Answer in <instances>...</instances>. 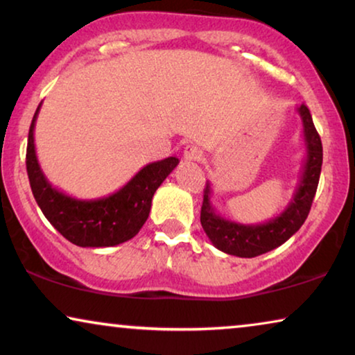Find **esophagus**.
I'll return each mask as SVG.
<instances>
[{
	"label": "esophagus",
	"mask_w": 355,
	"mask_h": 355,
	"mask_svg": "<svg viewBox=\"0 0 355 355\" xmlns=\"http://www.w3.org/2000/svg\"><path fill=\"white\" fill-rule=\"evenodd\" d=\"M203 158V152L196 145H187L186 148H184V159L186 162H200Z\"/></svg>",
	"instance_id": "obj_1"
}]
</instances>
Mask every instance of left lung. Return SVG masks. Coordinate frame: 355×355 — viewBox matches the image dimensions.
<instances>
[{"mask_svg":"<svg viewBox=\"0 0 355 355\" xmlns=\"http://www.w3.org/2000/svg\"><path fill=\"white\" fill-rule=\"evenodd\" d=\"M297 113L302 119L304 128L305 162L294 196L278 216L271 218L270 221L260 223V225H242V223L226 220L220 213H216L213 207L211 184L207 181V186L203 189L200 223L208 239L218 250L242 257V259L259 257L284 244L307 220L318 187L320 173H322L323 147L307 106H297Z\"/></svg>","mask_w":355,"mask_h":355,"instance_id":"obj_1","label":"left lung"}]
</instances>
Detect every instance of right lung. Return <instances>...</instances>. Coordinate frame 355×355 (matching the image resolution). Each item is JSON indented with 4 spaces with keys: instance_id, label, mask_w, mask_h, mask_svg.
<instances>
[{
    "instance_id": "1",
    "label": "right lung",
    "mask_w": 355,
    "mask_h": 355,
    "mask_svg": "<svg viewBox=\"0 0 355 355\" xmlns=\"http://www.w3.org/2000/svg\"><path fill=\"white\" fill-rule=\"evenodd\" d=\"M33 114L27 142V174L32 193L58 232L79 247H113L132 239L147 221L157 189L179 164L176 157L148 163L128 184L111 196L82 200L58 191L43 174L35 152Z\"/></svg>"
}]
</instances>
